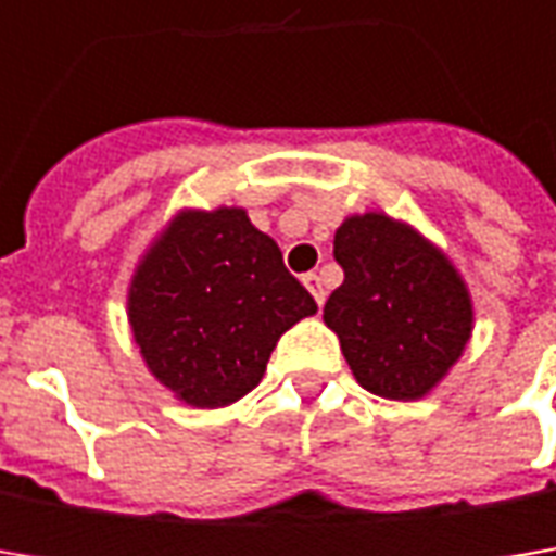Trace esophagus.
I'll list each match as a JSON object with an SVG mask.
<instances>
[{
    "mask_svg": "<svg viewBox=\"0 0 556 556\" xmlns=\"http://www.w3.org/2000/svg\"><path fill=\"white\" fill-rule=\"evenodd\" d=\"M303 285L309 288V293L315 296V303H318V306H325V285H321V278L309 271V275H303Z\"/></svg>",
    "mask_w": 556,
    "mask_h": 556,
    "instance_id": "esophagus-1",
    "label": "esophagus"
}]
</instances>
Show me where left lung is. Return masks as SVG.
Wrapping results in <instances>:
<instances>
[{
  "label": "left lung",
  "mask_w": 556,
  "mask_h": 556,
  "mask_svg": "<svg viewBox=\"0 0 556 556\" xmlns=\"http://www.w3.org/2000/svg\"><path fill=\"white\" fill-rule=\"evenodd\" d=\"M333 256L343 285L325 303V325L355 380L393 402L433 393L473 333V296L452 256L383 210L346 216Z\"/></svg>",
  "instance_id": "8db88e82"
}]
</instances>
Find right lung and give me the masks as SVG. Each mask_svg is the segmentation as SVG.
Segmentation results:
<instances>
[{
    "mask_svg": "<svg viewBox=\"0 0 556 556\" xmlns=\"http://www.w3.org/2000/svg\"><path fill=\"white\" fill-rule=\"evenodd\" d=\"M318 306L244 206H182L144 247L126 318L151 377L191 408L260 387L281 333Z\"/></svg>",
    "mask_w": 556,
    "mask_h": 556,
    "instance_id": "1",
    "label": "right lung"
}]
</instances>
